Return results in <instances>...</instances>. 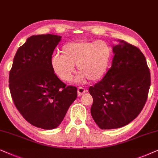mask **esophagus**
Returning <instances> with one entry per match:
<instances>
[{"mask_svg": "<svg viewBox=\"0 0 158 158\" xmlns=\"http://www.w3.org/2000/svg\"><path fill=\"white\" fill-rule=\"evenodd\" d=\"M87 92V90H85L83 87H79L77 89V93L79 96H81L84 93Z\"/></svg>", "mask_w": 158, "mask_h": 158, "instance_id": "esophagus-1", "label": "esophagus"}]
</instances>
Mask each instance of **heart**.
<instances>
[{
    "label": "heart",
    "mask_w": 158,
    "mask_h": 158,
    "mask_svg": "<svg viewBox=\"0 0 158 158\" xmlns=\"http://www.w3.org/2000/svg\"><path fill=\"white\" fill-rule=\"evenodd\" d=\"M61 52L53 55L50 63L55 73L66 82L72 79L74 65L79 73L78 82L99 80L106 73L111 56L110 46L102 40L71 42L63 46Z\"/></svg>",
    "instance_id": "heart-1"
}]
</instances>
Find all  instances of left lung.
<instances>
[{"label": "left lung", "mask_w": 158, "mask_h": 158, "mask_svg": "<svg viewBox=\"0 0 158 158\" xmlns=\"http://www.w3.org/2000/svg\"><path fill=\"white\" fill-rule=\"evenodd\" d=\"M112 45V66L102 80L89 88L91 115L101 129L129 124L142 111L150 87V72L138 48L123 40Z\"/></svg>", "instance_id": "left-lung-1"}]
</instances>
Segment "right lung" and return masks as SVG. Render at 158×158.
Listing matches in <instances>:
<instances>
[{
  "label": "right lung",
  "instance_id": "right-lung-1",
  "mask_svg": "<svg viewBox=\"0 0 158 158\" xmlns=\"http://www.w3.org/2000/svg\"><path fill=\"white\" fill-rule=\"evenodd\" d=\"M61 40L58 35L29 37L17 50L9 73V89L16 108L35 127L53 129L60 124L77 98V89L55 74L52 55Z\"/></svg>",
  "mask_w": 158,
  "mask_h": 158
}]
</instances>
